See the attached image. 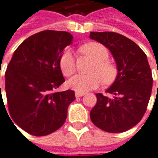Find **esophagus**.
<instances>
[{"mask_svg": "<svg viewBox=\"0 0 158 158\" xmlns=\"http://www.w3.org/2000/svg\"><path fill=\"white\" fill-rule=\"evenodd\" d=\"M76 97H81V96H83L85 93H82V92H76Z\"/></svg>", "mask_w": 158, "mask_h": 158, "instance_id": "obj_1", "label": "esophagus"}]
</instances>
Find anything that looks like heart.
I'll use <instances>...</instances> for the list:
<instances>
[{
  "mask_svg": "<svg viewBox=\"0 0 158 158\" xmlns=\"http://www.w3.org/2000/svg\"><path fill=\"white\" fill-rule=\"evenodd\" d=\"M80 52L90 56L94 64L90 69V74L77 75L68 81V86L77 92H86L94 89L101 85H110L117 79L118 70L117 66L107 60L109 52L103 44L97 42H91L82 45ZM59 66L65 77H70L76 72V62L72 53L64 51L59 58Z\"/></svg>",
  "mask_w": 158,
  "mask_h": 158,
  "instance_id": "1",
  "label": "heart"
}]
</instances>
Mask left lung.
I'll use <instances>...</instances> for the list:
<instances>
[{
  "instance_id": "8db88e82",
  "label": "left lung",
  "mask_w": 158,
  "mask_h": 158,
  "mask_svg": "<svg viewBox=\"0 0 158 158\" xmlns=\"http://www.w3.org/2000/svg\"><path fill=\"white\" fill-rule=\"evenodd\" d=\"M89 37L109 49L118 70L117 79L106 91L112 96L96 94L91 121L106 132H124L136 126L147 109L153 83L147 57L138 44L121 34L91 31Z\"/></svg>"
}]
</instances>
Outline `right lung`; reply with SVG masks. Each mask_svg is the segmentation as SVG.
<instances>
[{
  "instance_id": "obj_1",
  "label": "right lung",
  "mask_w": 158,
  "mask_h": 158,
  "mask_svg": "<svg viewBox=\"0 0 158 158\" xmlns=\"http://www.w3.org/2000/svg\"><path fill=\"white\" fill-rule=\"evenodd\" d=\"M72 41L67 31H40L23 41L7 65L5 89L9 114L31 135H49L59 129L76 99L73 90L56 91L65 81L59 58Z\"/></svg>"
}]
</instances>
